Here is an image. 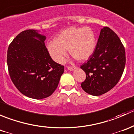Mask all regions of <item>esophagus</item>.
<instances>
[{"instance_id": "34e87169", "label": "esophagus", "mask_w": 134, "mask_h": 134, "mask_svg": "<svg viewBox=\"0 0 134 134\" xmlns=\"http://www.w3.org/2000/svg\"><path fill=\"white\" fill-rule=\"evenodd\" d=\"M75 68H76L75 67H71V66H69V67H67V69H68L69 71H73Z\"/></svg>"}]
</instances>
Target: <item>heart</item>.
<instances>
[{
    "instance_id": "heart-1",
    "label": "heart",
    "mask_w": 134,
    "mask_h": 134,
    "mask_svg": "<svg viewBox=\"0 0 134 134\" xmlns=\"http://www.w3.org/2000/svg\"><path fill=\"white\" fill-rule=\"evenodd\" d=\"M95 47L93 31L90 27L67 28L47 44L51 57L58 63H62L67 56L69 49L71 55L80 61L88 59Z\"/></svg>"
}]
</instances>
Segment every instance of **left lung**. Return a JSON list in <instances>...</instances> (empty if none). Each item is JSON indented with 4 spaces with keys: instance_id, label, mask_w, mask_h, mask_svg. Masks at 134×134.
I'll return each instance as SVG.
<instances>
[{
    "instance_id": "left-lung-1",
    "label": "left lung",
    "mask_w": 134,
    "mask_h": 134,
    "mask_svg": "<svg viewBox=\"0 0 134 134\" xmlns=\"http://www.w3.org/2000/svg\"><path fill=\"white\" fill-rule=\"evenodd\" d=\"M125 47L109 27L102 28L96 48L80 68L86 78L81 83L84 91L93 96L107 93L116 86L125 69Z\"/></svg>"
}]
</instances>
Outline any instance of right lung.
I'll return each mask as SVG.
<instances>
[{"instance_id": "obj_1", "label": "right lung", "mask_w": 134, "mask_h": 134, "mask_svg": "<svg viewBox=\"0 0 134 134\" xmlns=\"http://www.w3.org/2000/svg\"><path fill=\"white\" fill-rule=\"evenodd\" d=\"M46 37L34 30L19 34L8 48L9 76L17 90L34 99L51 96L57 88L64 66L51 58Z\"/></svg>"}]
</instances>
